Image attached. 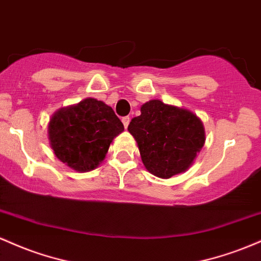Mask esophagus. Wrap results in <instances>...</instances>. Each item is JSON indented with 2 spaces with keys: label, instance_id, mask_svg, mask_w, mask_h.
<instances>
[{
  "label": "esophagus",
  "instance_id": "1",
  "mask_svg": "<svg viewBox=\"0 0 261 261\" xmlns=\"http://www.w3.org/2000/svg\"><path fill=\"white\" fill-rule=\"evenodd\" d=\"M122 122H123V124H124V128H127L128 125H129V122H130V118L128 116H125V117H123L122 118Z\"/></svg>",
  "mask_w": 261,
  "mask_h": 261
}]
</instances>
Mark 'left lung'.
Segmentation results:
<instances>
[{"instance_id": "obj_1", "label": "left lung", "mask_w": 261, "mask_h": 261, "mask_svg": "<svg viewBox=\"0 0 261 261\" xmlns=\"http://www.w3.org/2000/svg\"><path fill=\"white\" fill-rule=\"evenodd\" d=\"M128 130L137 140L145 169L162 178L186 171L206 140L203 123L197 116L160 99L143 105Z\"/></svg>"}]
</instances>
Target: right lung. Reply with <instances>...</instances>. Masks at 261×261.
<instances>
[{
  "mask_svg": "<svg viewBox=\"0 0 261 261\" xmlns=\"http://www.w3.org/2000/svg\"><path fill=\"white\" fill-rule=\"evenodd\" d=\"M123 130V123L112 108L95 98H85L54 113L48 137L60 162L86 172L97 168L112 140Z\"/></svg>",
  "mask_w": 261,
  "mask_h": 261,
  "instance_id": "obj_1",
  "label": "right lung"
}]
</instances>
